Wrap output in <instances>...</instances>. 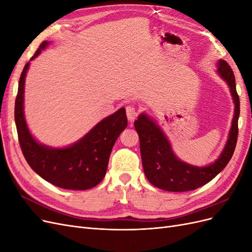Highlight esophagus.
Returning <instances> with one entry per match:
<instances>
[{"label": "esophagus", "instance_id": "obj_1", "mask_svg": "<svg viewBox=\"0 0 252 252\" xmlns=\"http://www.w3.org/2000/svg\"><path fill=\"white\" fill-rule=\"evenodd\" d=\"M126 114H127V118H128L129 122H133L136 119V117H138L139 111L134 107V106L129 105L126 107Z\"/></svg>", "mask_w": 252, "mask_h": 252}]
</instances>
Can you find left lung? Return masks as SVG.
<instances>
[{"mask_svg": "<svg viewBox=\"0 0 252 252\" xmlns=\"http://www.w3.org/2000/svg\"><path fill=\"white\" fill-rule=\"evenodd\" d=\"M218 71L230 87L235 108L229 139L215 163L206 167H196L180 161L174 156L165 134L154 121L142 113L134 122L135 130L140 138L144 172L154 186L172 192L194 190L215 179L229 163L238 141L240 97L236 93L235 78L231 67L220 60L218 63Z\"/></svg>", "mask_w": 252, "mask_h": 252, "instance_id": "obj_1", "label": "left lung"}]
</instances>
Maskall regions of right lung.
<instances>
[{
	"label": "right lung",
	"mask_w": 252,
	"mask_h": 252,
	"mask_svg": "<svg viewBox=\"0 0 252 252\" xmlns=\"http://www.w3.org/2000/svg\"><path fill=\"white\" fill-rule=\"evenodd\" d=\"M43 42L32 60L46 48ZM29 62L22 71L14 105L19 143L28 165L45 181L63 189L86 190L96 186L106 174L114 143L127 127L125 108L97 123L79 142L66 148H50L37 143L30 134L24 118V84Z\"/></svg>",
	"instance_id": "1"
}]
</instances>
